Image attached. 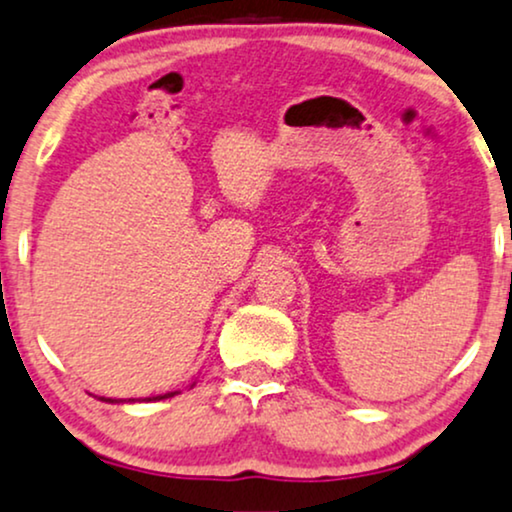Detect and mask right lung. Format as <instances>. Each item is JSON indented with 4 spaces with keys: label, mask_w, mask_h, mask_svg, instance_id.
Returning <instances> with one entry per match:
<instances>
[{
    "label": "right lung",
    "mask_w": 512,
    "mask_h": 512,
    "mask_svg": "<svg viewBox=\"0 0 512 512\" xmlns=\"http://www.w3.org/2000/svg\"><path fill=\"white\" fill-rule=\"evenodd\" d=\"M175 394H180V391H168V394H159V396H147V399H140V401H163V399H170V396H175ZM102 401H106V403H123V399H104L102 396ZM135 399H128L125 403H132Z\"/></svg>",
    "instance_id": "obj_1"
}]
</instances>
